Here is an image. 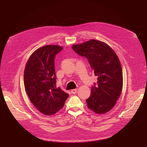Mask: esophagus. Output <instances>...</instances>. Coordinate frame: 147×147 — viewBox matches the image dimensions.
Wrapping results in <instances>:
<instances>
[{
  "instance_id": "obj_1",
  "label": "esophagus",
  "mask_w": 147,
  "mask_h": 147,
  "mask_svg": "<svg viewBox=\"0 0 147 147\" xmlns=\"http://www.w3.org/2000/svg\"><path fill=\"white\" fill-rule=\"evenodd\" d=\"M77 91H78V89H72V90L71 91V92L73 94H75L77 93Z\"/></svg>"
}]
</instances>
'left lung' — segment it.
<instances>
[{
	"instance_id": "obj_1",
	"label": "left lung",
	"mask_w": 147,
	"mask_h": 147,
	"mask_svg": "<svg viewBox=\"0 0 147 147\" xmlns=\"http://www.w3.org/2000/svg\"><path fill=\"white\" fill-rule=\"evenodd\" d=\"M74 52L88 59L97 76V82L91 88L87 106L95 113L103 114L116 104L123 89V72L115 52L106 43L91 40L73 45Z\"/></svg>"
}]
</instances>
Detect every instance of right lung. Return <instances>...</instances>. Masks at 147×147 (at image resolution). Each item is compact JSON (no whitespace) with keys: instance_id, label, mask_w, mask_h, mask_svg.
I'll use <instances>...</instances> for the list:
<instances>
[{"instance_id":"right-lung-1","label":"right lung","mask_w":147,"mask_h":147,"mask_svg":"<svg viewBox=\"0 0 147 147\" xmlns=\"http://www.w3.org/2000/svg\"><path fill=\"white\" fill-rule=\"evenodd\" d=\"M63 49L49 45L37 49L29 58L24 71V85L32 103L46 115H52L63 107L69 94L56 88V55Z\"/></svg>"}]
</instances>
